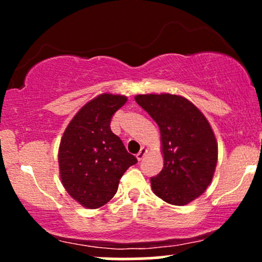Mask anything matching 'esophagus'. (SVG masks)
<instances>
[{
	"label": "esophagus",
	"instance_id": "esophagus-1",
	"mask_svg": "<svg viewBox=\"0 0 262 262\" xmlns=\"http://www.w3.org/2000/svg\"><path fill=\"white\" fill-rule=\"evenodd\" d=\"M146 152H148V150H146L145 148H141L140 151L137 154V159H138V160H139V161L143 160V158H144V156H145Z\"/></svg>",
	"mask_w": 262,
	"mask_h": 262
}]
</instances>
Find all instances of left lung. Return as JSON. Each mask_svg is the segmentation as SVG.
Masks as SVG:
<instances>
[{
    "mask_svg": "<svg viewBox=\"0 0 262 262\" xmlns=\"http://www.w3.org/2000/svg\"><path fill=\"white\" fill-rule=\"evenodd\" d=\"M135 101L160 128L164 167L150 179L154 193L175 206L196 200L209 186L218 160L208 121L181 96L138 95Z\"/></svg>",
    "mask_w": 262,
    "mask_h": 262,
    "instance_id": "left-lung-1",
    "label": "left lung"
}]
</instances>
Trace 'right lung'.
I'll use <instances>...</instances> for the list:
<instances>
[{
  "label": "right lung",
  "instance_id": "obj_1",
  "mask_svg": "<svg viewBox=\"0 0 262 262\" xmlns=\"http://www.w3.org/2000/svg\"><path fill=\"white\" fill-rule=\"evenodd\" d=\"M127 102L103 93L86 103L65 129L59 148L61 182L86 208H98L113 198L121 177L138 160L111 130L113 114Z\"/></svg>",
  "mask_w": 262,
  "mask_h": 262
}]
</instances>
